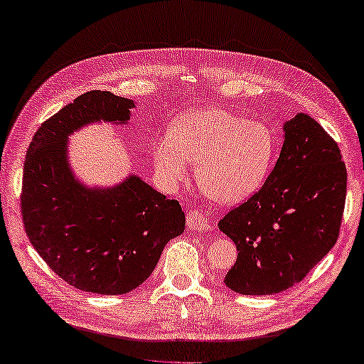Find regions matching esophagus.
Listing matches in <instances>:
<instances>
[{"label":"esophagus","mask_w":364,"mask_h":364,"mask_svg":"<svg viewBox=\"0 0 364 364\" xmlns=\"http://www.w3.org/2000/svg\"><path fill=\"white\" fill-rule=\"evenodd\" d=\"M187 225L190 230H194V232H205V230L210 228L207 219L199 211L187 213Z\"/></svg>","instance_id":"obj_1"}]
</instances>
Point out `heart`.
Returning a JSON list of instances; mask_svg holds the SVG:
<instances>
[{
    "label": "heart",
    "mask_w": 364,
    "mask_h": 364,
    "mask_svg": "<svg viewBox=\"0 0 364 364\" xmlns=\"http://www.w3.org/2000/svg\"><path fill=\"white\" fill-rule=\"evenodd\" d=\"M274 156L273 131L223 108L179 115L157 140L153 164L162 185L176 188L198 164L196 181L213 200L237 203L258 190Z\"/></svg>",
    "instance_id": "b5f03b06"
}]
</instances>
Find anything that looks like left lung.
<instances>
[{
    "label": "left lung",
    "instance_id": "1",
    "mask_svg": "<svg viewBox=\"0 0 364 364\" xmlns=\"http://www.w3.org/2000/svg\"><path fill=\"white\" fill-rule=\"evenodd\" d=\"M282 129L284 144L267 181L218 224L237 249L224 282L241 295L295 286L340 233L348 173L338 145L304 112Z\"/></svg>",
    "mask_w": 364,
    "mask_h": 364
}]
</instances>
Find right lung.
<instances>
[{
    "label": "right lung",
    "instance_id": "obj_1",
    "mask_svg": "<svg viewBox=\"0 0 364 364\" xmlns=\"http://www.w3.org/2000/svg\"><path fill=\"white\" fill-rule=\"evenodd\" d=\"M134 102L90 91L35 132L24 161L21 215L33 249L75 289L123 295L146 281L185 215L139 176L111 188L86 187L68 162V137L94 122L125 125Z\"/></svg>",
    "mask_w": 364,
    "mask_h": 364
}]
</instances>
